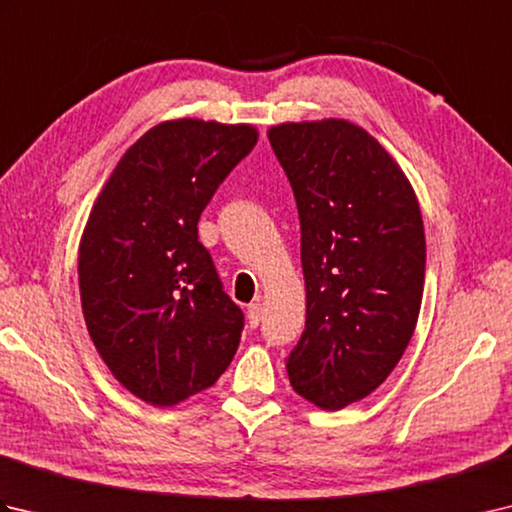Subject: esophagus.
<instances>
[{
	"instance_id": "1",
	"label": "esophagus",
	"mask_w": 512,
	"mask_h": 512,
	"mask_svg": "<svg viewBox=\"0 0 512 512\" xmlns=\"http://www.w3.org/2000/svg\"><path fill=\"white\" fill-rule=\"evenodd\" d=\"M262 303H250V306L246 308V314H248V325L250 328H257L259 321H262Z\"/></svg>"
}]
</instances>
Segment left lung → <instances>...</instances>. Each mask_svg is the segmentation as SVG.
<instances>
[{"label": "left lung", "mask_w": 512, "mask_h": 512, "mask_svg": "<svg viewBox=\"0 0 512 512\" xmlns=\"http://www.w3.org/2000/svg\"><path fill=\"white\" fill-rule=\"evenodd\" d=\"M268 138L301 222L306 330L288 356L290 385L336 411L385 383L416 330L420 204L394 156L345 118L279 123Z\"/></svg>", "instance_id": "left-lung-1"}]
</instances>
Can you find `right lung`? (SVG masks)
I'll return each instance as SVG.
<instances>
[{"mask_svg": "<svg viewBox=\"0 0 512 512\" xmlns=\"http://www.w3.org/2000/svg\"><path fill=\"white\" fill-rule=\"evenodd\" d=\"M257 138L248 123H158L92 204L79 244L85 325L114 378L147 405L209 389L237 352L244 314L198 242V220Z\"/></svg>", "mask_w": 512, "mask_h": 512, "instance_id": "right-lung-1", "label": "right lung"}]
</instances>
